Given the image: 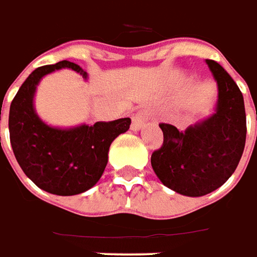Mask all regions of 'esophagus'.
I'll list each match as a JSON object with an SVG mask.
<instances>
[{
	"label": "esophagus",
	"instance_id": "34e87169",
	"mask_svg": "<svg viewBox=\"0 0 257 257\" xmlns=\"http://www.w3.org/2000/svg\"><path fill=\"white\" fill-rule=\"evenodd\" d=\"M148 116H149L148 110H141V112H138V113L133 117V123H132L133 130H134V132L141 130L144 123H145V120L148 119Z\"/></svg>",
	"mask_w": 257,
	"mask_h": 257
}]
</instances>
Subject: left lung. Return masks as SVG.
<instances>
[{
  "label": "left lung",
  "mask_w": 257,
  "mask_h": 257,
  "mask_svg": "<svg viewBox=\"0 0 257 257\" xmlns=\"http://www.w3.org/2000/svg\"><path fill=\"white\" fill-rule=\"evenodd\" d=\"M206 63L219 90L214 113L184 132L159 124L163 145L151 156L163 185L185 196H203L221 187L235 172L246 140L242 92L217 62L206 59Z\"/></svg>",
  "instance_id": "obj_1"
}]
</instances>
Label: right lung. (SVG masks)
Masks as SVG:
<instances>
[{
    "label": "right lung",
    "instance_id": "obj_1",
    "mask_svg": "<svg viewBox=\"0 0 257 257\" xmlns=\"http://www.w3.org/2000/svg\"><path fill=\"white\" fill-rule=\"evenodd\" d=\"M88 74L73 62L62 61L36 69L22 84L9 108V138L19 166L38 188L70 196L92 188L108 163L110 144L130 128L128 117L62 128L47 124L34 109L38 83L59 69Z\"/></svg>",
    "mask_w": 257,
    "mask_h": 257
}]
</instances>
